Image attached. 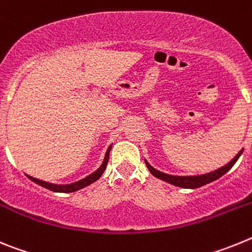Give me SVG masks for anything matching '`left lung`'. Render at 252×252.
Segmentation results:
<instances>
[{
    "instance_id": "left-lung-1",
    "label": "left lung",
    "mask_w": 252,
    "mask_h": 252,
    "mask_svg": "<svg viewBox=\"0 0 252 252\" xmlns=\"http://www.w3.org/2000/svg\"><path fill=\"white\" fill-rule=\"evenodd\" d=\"M242 151H244V149L240 150V153L237 154V155H236V157L233 158L228 164H226V165L222 166V168L217 169V170L215 171H211V173H207V174L192 175V177H177V175L165 174V173H162V171H159L155 168H153V166L146 161V160L145 162H146V166H148V169L150 170V173L154 175V177L159 178V179L164 180V182H168V183L173 184V186L182 187V188L194 189V188H199V187L202 186H206V184L211 183V182H213V180L218 179V178H221L223 174H226L227 171L230 170V169L235 165V162L237 161V159L241 157Z\"/></svg>"
}]
</instances>
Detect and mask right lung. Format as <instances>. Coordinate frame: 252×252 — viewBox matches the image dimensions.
Returning <instances> with one entry per match:
<instances>
[{
	"instance_id": "add662e5",
	"label": "right lung",
	"mask_w": 252,
	"mask_h": 252,
	"mask_svg": "<svg viewBox=\"0 0 252 252\" xmlns=\"http://www.w3.org/2000/svg\"><path fill=\"white\" fill-rule=\"evenodd\" d=\"M111 148H112V146H110V148L107 149L106 155H104V159H103V162H102V165L99 166V168L97 169V170H95L94 173H92V174L88 175V177L83 178V179L78 180V182H75V183L59 186V184H51V183H48V182H44V180H39V179H36V178L30 177V175H28V178L30 180H32L34 183L39 184V186L44 187V188L49 189V190H53V192H58V193H72V192H75V190H79V189L84 188V187H87V186H90V184L94 183L95 180H98L99 178H101V175L103 174L104 169H106V166H107V162H108V157H110Z\"/></svg>"
}]
</instances>
